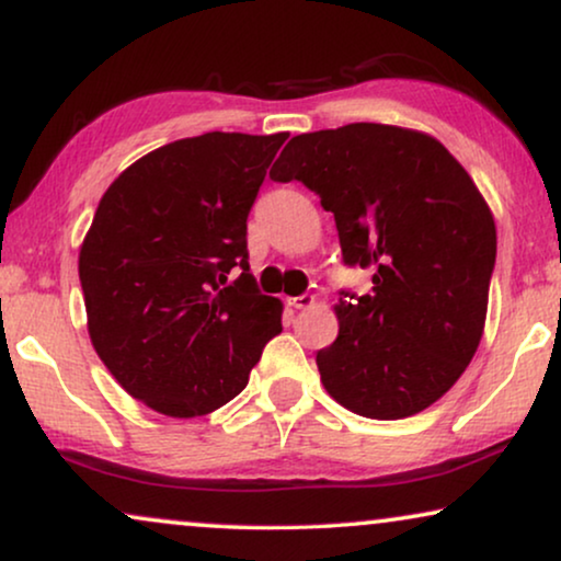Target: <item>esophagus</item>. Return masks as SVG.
Listing matches in <instances>:
<instances>
[{"mask_svg":"<svg viewBox=\"0 0 561 561\" xmlns=\"http://www.w3.org/2000/svg\"><path fill=\"white\" fill-rule=\"evenodd\" d=\"M287 305L295 310H305V308H312L316 305V297L312 295H300V297H287Z\"/></svg>","mask_w":561,"mask_h":561,"instance_id":"esophagus-1","label":"esophagus"}]
</instances>
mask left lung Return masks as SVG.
<instances>
[{"label":"left lung","instance_id":"left-lung-1","mask_svg":"<svg viewBox=\"0 0 561 561\" xmlns=\"http://www.w3.org/2000/svg\"><path fill=\"white\" fill-rule=\"evenodd\" d=\"M274 182H302L333 213L343 264L375 268L341 293L339 339L316 362L351 413L400 421L451 390L480 346L495 220L465 167L433 136L379 123L295 136Z\"/></svg>","mask_w":561,"mask_h":561}]
</instances>
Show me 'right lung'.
<instances>
[{
  "mask_svg": "<svg viewBox=\"0 0 561 561\" xmlns=\"http://www.w3.org/2000/svg\"><path fill=\"white\" fill-rule=\"evenodd\" d=\"M285 140L218 130L174 140L102 194L79 251L89 339L156 413L222 408L282 333V302L249 272L245 220ZM233 267L242 274L230 283Z\"/></svg>",
  "mask_w": 561,
  "mask_h": 561,
  "instance_id": "1",
  "label": "right lung"
}]
</instances>
